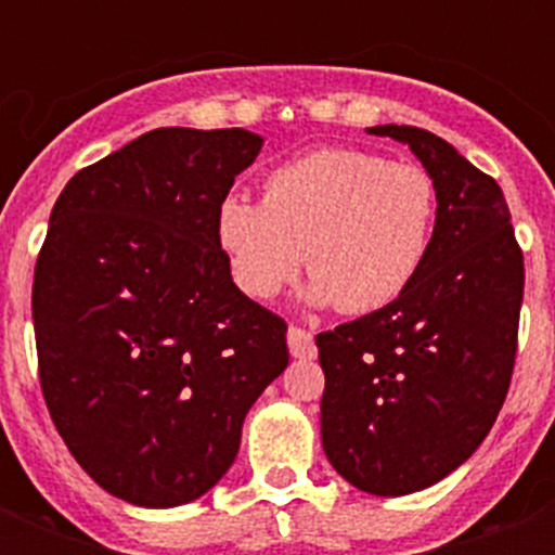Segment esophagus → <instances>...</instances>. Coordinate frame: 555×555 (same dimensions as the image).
<instances>
[{
	"instance_id": "esophagus-1",
	"label": "esophagus",
	"mask_w": 555,
	"mask_h": 555,
	"mask_svg": "<svg viewBox=\"0 0 555 555\" xmlns=\"http://www.w3.org/2000/svg\"><path fill=\"white\" fill-rule=\"evenodd\" d=\"M287 348H291V354L299 357V360H311V357H317L313 334L311 331L299 328V325H291V328H287Z\"/></svg>"
}]
</instances>
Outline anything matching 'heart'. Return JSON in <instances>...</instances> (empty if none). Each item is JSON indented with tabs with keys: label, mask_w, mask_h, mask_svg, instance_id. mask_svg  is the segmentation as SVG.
<instances>
[{
	"label": "heart",
	"mask_w": 555,
	"mask_h": 555,
	"mask_svg": "<svg viewBox=\"0 0 555 555\" xmlns=\"http://www.w3.org/2000/svg\"><path fill=\"white\" fill-rule=\"evenodd\" d=\"M440 192L429 169L360 150H317L276 167L264 201L227 195L216 238L235 287L273 299L305 264L308 299L343 313L397 302L429 259Z\"/></svg>",
	"instance_id": "obj_1"
}]
</instances>
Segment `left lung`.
I'll use <instances>...</instances> for the list:
<instances>
[{"mask_svg": "<svg viewBox=\"0 0 555 555\" xmlns=\"http://www.w3.org/2000/svg\"><path fill=\"white\" fill-rule=\"evenodd\" d=\"M409 143L440 192L429 259L397 302L317 337L322 447L371 495L426 490L490 435L507 397L525 256L501 186L417 126H371Z\"/></svg>", "mask_w": 555, "mask_h": 555, "instance_id": "8db88e82", "label": "left lung"}]
</instances>
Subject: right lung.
<instances>
[{"mask_svg": "<svg viewBox=\"0 0 555 555\" xmlns=\"http://www.w3.org/2000/svg\"><path fill=\"white\" fill-rule=\"evenodd\" d=\"M244 129H152L60 192L34 268L39 386L106 492L178 507L235 461L287 369V325L235 287L218 204L256 160Z\"/></svg>", "mask_w": 555, "mask_h": 555, "instance_id": "right-lung-1", "label": "right lung"}]
</instances>
